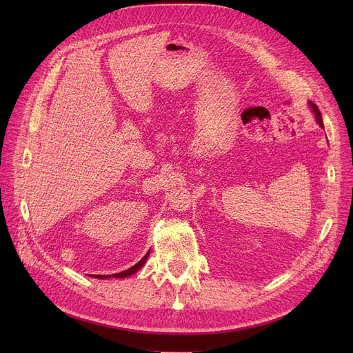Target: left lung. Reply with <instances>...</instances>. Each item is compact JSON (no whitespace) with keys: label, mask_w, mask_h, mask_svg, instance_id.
<instances>
[{"label":"left lung","mask_w":353,"mask_h":353,"mask_svg":"<svg viewBox=\"0 0 353 353\" xmlns=\"http://www.w3.org/2000/svg\"><path fill=\"white\" fill-rule=\"evenodd\" d=\"M309 107L312 108V111L314 113V117H316V121L319 123V125L323 128V121H322V114H321V111H319V108H318V105L314 104V103H312V101H309Z\"/></svg>","instance_id":"left-lung-1"}]
</instances>
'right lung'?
<instances>
[{
  "label": "right lung",
  "mask_w": 353,
  "mask_h": 353,
  "mask_svg": "<svg viewBox=\"0 0 353 353\" xmlns=\"http://www.w3.org/2000/svg\"><path fill=\"white\" fill-rule=\"evenodd\" d=\"M147 257H148V252H147V254L141 259V261L139 262V263H136L133 268H130V269H127V270H123V272H120V273H114V274H92V277H97V279H110V277H128V276H132V274H134L144 263H145V261H147Z\"/></svg>",
  "instance_id": "obj_1"
}]
</instances>
